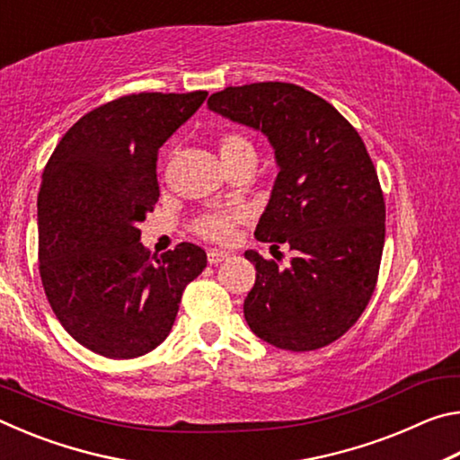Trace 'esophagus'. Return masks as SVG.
Listing matches in <instances>:
<instances>
[{
  "label": "esophagus",
  "instance_id": "esophagus-1",
  "mask_svg": "<svg viewBox=\"0 0 460 460\" xmlns=\"http://www.w3.org/2000/svg\"><path fill=\"white\" fill-rule=\"evenodd\" d=\"M227 258H229V255L221 252V249H208V252H207V260H208V263H211V266H217V263H221Z\"/></svg>",
  "mask_w": 460,
  "mask_h": 460
}]
</instances>
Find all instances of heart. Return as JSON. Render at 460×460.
<instances>
[{
    "mask_svg": "<svg viewBox=\"0 0 460 460\" xmlns=\"http://www.w3.org/2000/svg\"><path fill=\"white\" fill-rule=\"evenodd\" d=\"M219 154H221L223 164L227 166L231 162L243 158V155H255V150L245 136L231 131V134L221 136ZM241 217L243 215L237 211L202 213L200 217L194 219L192 229L197 231L200 237L225 243V241H229L233 237V229H235V223L241 221Z\"/></svg>",
    "mask_w": 460,
    "mask_h": 460,
    "instance_id": "1",
    "label": "heart"
}]
</instances>
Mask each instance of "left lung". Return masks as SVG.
<instances>
[{"instance_id":"8db88e82","label":"left lung","mask_w":460,"mask_h":460,"mask_svg":"<svg viewBox=\"0 0 460 460\" xmlns=\"http://www.w3.org/2000/svg\"><path fill=\"white\" fill-rule=\"evenodd\" d=\"M221 118L261 131L278 176L255 237L294 252L279 270L247 249L255 284L245 321L286 351H314L342 337L376 290L385 202L363 139L331 103L290 83H252L208 97Z\"/></svg>"}]
</instances>
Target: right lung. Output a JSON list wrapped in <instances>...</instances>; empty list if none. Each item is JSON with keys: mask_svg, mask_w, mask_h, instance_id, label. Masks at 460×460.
Masks as SVG:
<instances>
[{"mask_svg": "<svg viewBox=\"0 0 460 460\" xmlns=\"http://www.w3.org/2000/svg\"><path fill=\"white\" fill-rule=\"evenodd\" d=\"M137 93L93 109L66 131L38 194V258L54 314L109 359H134L168 337L207 253L194 243L150 258L137 225L160 197L155 160L207 99Z\"/></svg>", "mask_w": 460, "mask_h": 460, "instance_id": "obj_1", "label": "right lung"}]
</instances>
